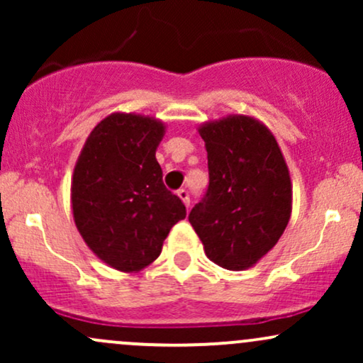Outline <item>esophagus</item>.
I'll return each instance as SVG.
<instances>
[{"mask_svg":"<svg viewBox=\"0 0 363 363\" xmlns=\"http://www.w3.org/2000/svg\"><path fill=\"white\" fill-rule=\"evenodd\" d=\"M177 196L182 199V203H184L186 208H189V205H191L189 191H187V189H179V191H177Z\"/></svg>","mask_w":363,"mask_h":363,"instance_id":"obj_1","label":"esophagus"}]
</instances>
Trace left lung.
I'll return each mask as SVG.
<instances>
[{
  "label": "left lung",
  "instance_id": "8db88e82",
  "mask_svg": "<svg viewBox=\"0 0 363 363\" xmlns=\"http://www.w3.org/2000/svg\"><path fill=\"white\" fill-rule=\"evenodd\" d=\"M210 186L189 213L208 259L230 272L252 268L277 245L291 215V181L268 126L245 114L199 124Z\"/></svg>",
  "mask_w": 363,
  "mask_h": 363
}]
</instances>
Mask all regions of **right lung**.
I'll return each mask as SVG.
<instances>
[{
  "label": "right lung",
  "mask_w": 363,
  "mask_h": 363,
  "mask_svg": "<svg viewBox=\"0 0 363 363\" xmlns=\"http://www.w3.org/2000/svg\"><path fill=\"white\" fill-rule=\"evenodd\" d=\"M165 123L112 112L83 145L72 177V210L90 251L111 268L136 273L160 256L186 206L162 182L155 152Z\"/></svg>",
  "instance_id": "add662e5"
}]
</instances>
